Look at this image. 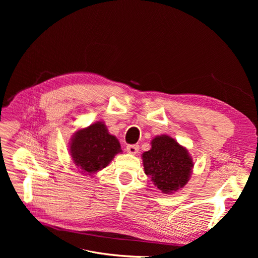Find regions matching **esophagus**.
<instances>
[{
    "label": "esophagus",
    "mask_w": 258,
    "mask_h": 258,
    "mask_svg": "<svg viewBox=\"0 0 258 258\" xmlns=\"http://www.w3.org/2000/svg\"><path fill=\"white\" fill-rule=\"evenodd\" d=\"M127 152H128L129 154L136 155V154L139 152V145H137V144L128 145V146H127Z\"/></svg>",
    "instance_id": "obj_1"
}]
</instances>
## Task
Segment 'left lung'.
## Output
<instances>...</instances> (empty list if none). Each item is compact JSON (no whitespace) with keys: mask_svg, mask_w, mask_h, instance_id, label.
Instances as JSON below:
<instances>
[{"mask_svg":"<svg viewBox=\"0 0 258 258\" xmlns=\"http://www.w3.org/2000/svg\"><path fill=\"white\" fill-rule=\"evenodd\" d=\"M145 174L163 194L184 187L191 174L192 159L186 148L169 136L153 139L152 148L142 155Z\"/></svg>","mask_w":258,"mask_h":258,"instance_id":"left-lung-1","label":"left lung"}]
</instances>
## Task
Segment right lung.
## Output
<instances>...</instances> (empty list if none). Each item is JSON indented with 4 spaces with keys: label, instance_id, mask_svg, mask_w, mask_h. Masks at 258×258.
I'll list each match as a JSON object with an SVG mask.
<instances>
[{
    "label": "right lung",
    "instance_id": "right-lung-1",
    "mask_svg": "<svg viewBox=\"0 0 258 258\" xmlns=\"http://www.w3.org/2000/svg\"><path fill=\"white\" fill-rule=\"evenodd\" d=\"M120 152L118 140L108 134L102 121L77 130L70 144V153L74 163L82 172L89 175L105 168L114 156Z\"/></svg>",
    "mask_w": 258,
    "mask_h": 258
}]
</instances>
